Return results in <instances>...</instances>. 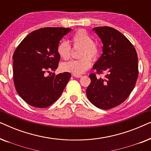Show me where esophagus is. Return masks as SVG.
<instances>
[{"label":"esophagus","instance_id":"34e87169","mask_svg":"<svg viewBox=\"0 0 151 151\" xmlns=\"http://www.w3.org/2000/svg\"><path fill=\"white\" fill-rule=\"evenodd\" d=\"M73 76L76 78H81L82 76V75H76V74H73Z\"/></svg>","mask_w":151,"mask_h":151}]
</instances>
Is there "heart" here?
I'll return each mask as SVG.
<instances>
[{"label":"heart","mask_w":151,"mask_h":151,"mask_svg":"<svg viewBox=\"0 0 151 151\" xmlns=\"http://www.w3.org/2000/svg\"><path fill=\"white\" fill-rule=\"evenodd\" d=\"M71 42L74 48L80 47L78 57L80 58L63 63L61 68L64 71L80 75L91 67L92 64L91 59L95 60L99 56L100 47L84 29H79L74 33L71 37ZM57 52L60 57L67 60L71 58V46L66 41H61L58 45Z\"/></svg>","instance_id":"obj_1"}]
</instances>
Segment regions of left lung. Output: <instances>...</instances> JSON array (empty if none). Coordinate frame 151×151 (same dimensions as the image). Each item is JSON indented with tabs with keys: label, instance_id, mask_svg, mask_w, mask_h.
<instances>
[{
	"label": "left lung",
	"instance_id": "obj_1",
	"mask_svg": "<svg viewBox=\"0 0 151 151\" xmlns=\"http://www.w3.org/2000/svg\"><path fill=\"white\" fill-rule=\"evenodd\" d=\"M93 30L103 43L102 54L93 69L98 74H107L104 78L90 74L86 96L96 107L106 110L124 102L135 87L139 74L137 54L132 43L115 29L105 26Z\"/></svg>",
	"mask_w": 151,
	"mask_h": 151
}]
</instances>
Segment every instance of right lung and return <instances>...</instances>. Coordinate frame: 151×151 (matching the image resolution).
<instances>
[{
    "label": "right lung",
    "mask_w": 151,
    "mask_h": 151,
    "mask_svg": "<svg viewBox=\"0 0 151 151\" xmlns=\"http://www.w3.org/2000/svg\"><path fill=\"white\" fill-rule=\"evenodd\" d=\"M71 29L45 27L27 35L13 55V79L16 90L24 102L37 108H47L61 96L71 78L64 72L55 75L60 57L58 45Z\"/></svg>",
    "instance_id": "add662e5"
}]
</instances>
